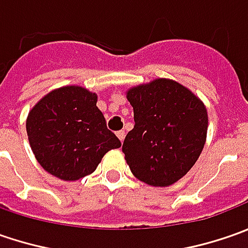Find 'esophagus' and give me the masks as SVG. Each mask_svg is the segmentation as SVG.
Masks as SVG:
<instances>
[{
    "label": "esophagus",
    "instance_id": "obj_1",
    "mask_svg": "<svg viewBox=\"0 0 248 248\" xmlns=\"http://www.w3.org/2000/svg\"><path fill=\"white\" fill-rule=\"evenodd\" d=\"M117 138L123 142L124 140V138H125V131L124 129H121V131H117Z\"/></svg>",
    "mask_w": 248,
    "mask_h": 248
}]
</instances>
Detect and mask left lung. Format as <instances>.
<instances>
[{
  "label": "left lung",
  "mask_w": 248,
  "mask_h": 248,
  "mask_svg": "<svg viewBox=\"0 0 248 248\" xmlns=\"http://www.w3.org/2000/svg\"><path fill=\"white\" fill-rule=\"evenodd\" d=\"M134 108V128L123 153L131 172L150 186L175 184L195 166L208 128L205 105L185 85L156 78L127 91Z\"/></svg>",
  "instance_id": "1"
}]
</instances>
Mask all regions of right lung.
<instances>
[{"label": "right lung", "mask_w": 248, "mask_h": 248, "mask_svg": "<svg viewBox=\"0 0 248 248\" xmlns=\"http://www.w3.org/2000/svg\"><path fill=\"white\" fill-rule=\"evenodd\" d=\"M98 95L80 85L52 90L29 111L26 131L40 166L63 181L92 174L103 156L121 146L96 106Z\"/></svg>", "instance_id": "add662e5"}]
</instances>
